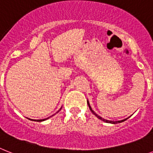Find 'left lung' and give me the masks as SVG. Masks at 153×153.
Segmentation results:
<instances>
[{"instance_id":"left-lung-1","label":"left lung","mask_w":153,"mask_h":153,"mask_svg":"<svg viewBox=\"0 0 153 153\" xmlns=\"http://www.w3.org/2000/svg\"><path fill=\"white\" fill-rule=\"evenodd\" d=\"M87 104H88V105H89V110H90V111H92V113H93V114H94V115H95V116H96V117H97L98 119H99V120H102V121L105 122V123H113V124H115V123H123V122L126 121V120H127V119H128V118H126V119H124V120H119V121H111V120H105V119H103L102 117H100V115H98L97 114H96V113L94 112V110H93V109H92L91 106H90V105H89V100H87Z\"/></svg>"}]
</instances>
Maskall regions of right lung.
Wrapping results in <instances>:
<instances>
[{
	"label": "right lung",
	"instance_id": "1",
	"mask_svg": "<svg viewBox=\"0 0 153 153\" xmlns=\"http://www.w3.org/2000/svg\"><path fill=\"white\" fill-rule=\"evenodd\" d=\"M61 108H62V107H61ZM61 108L59 109V110H61ZM58 111H57V112H58ZM57 112H56V113H57ZM50 117H51V116H50ZM50 117H48V118H46V119H44V120H34V121H37V122H42V121H45V120H48V119H49V118H50ZM29 120H30V119H29Z\"/></svg>",
	"mask_w": 153,
	"mask_h": 153
}]
</instances>
